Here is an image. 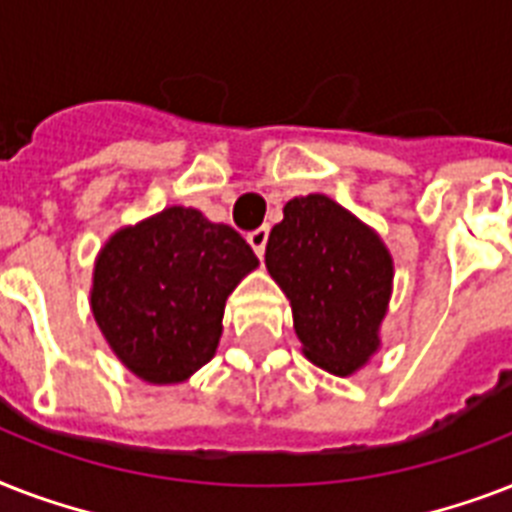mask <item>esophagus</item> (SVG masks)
<instances>
[{"label":"esophagus","mask_w":512,"mask_h":512,"mask_svg":"<svg viewBox=\"0 0 512 512\" xmlns=\"http://www.w3.org/2000/svg\"><path fill=\"white\" fill-rule=\"evenodd\" d=\"M247 239H249V244H252V249L257 252V257H263L265 244H268V228H265V225H260V228H255V231L249 233Z\"/></svg>","instance_id":"esophagus-1"}]
</instances>
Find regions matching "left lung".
<instances>
[{"instance_id":"8db88e82","label":"left lung","mask_w":512,"mask_h":512,"mask_svg":"<svg viewBox=\"0 0 512 512\" xmlns=\"http://www.w3.org/2000/svg\"><path fill=\"white\" fill-rule=\"evenodd\" d=\"M265 265L292 303L303 353L332 374H353L380 345L393 263L377 233L337 201H287Z\"/></svg>"}]
</instances>
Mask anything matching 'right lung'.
Returning <instances> with one entry per match:
<instances>
[{"mask_svg":"<svg viewBox=\"0 0 512 512\" xmlns=\"http://www.w3.org/2000/svg\"><path fill=\"white\" fill-rule=\"evenodd\" d=\"M252 268L255 252L231 225L170 207L103 247L92 313L130 372L183 382L215 356L225 300Z\"/></svg>","mask_w":512,"mask_h":512,"instance_id":"right-lung-1","label":"right lung"}]
</instances>
